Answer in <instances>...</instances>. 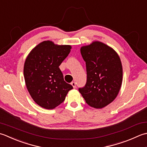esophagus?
<instances>
[{
    "instance_id": "34e87169",
    "label": "esophagus",
    "mask_w": 147,
    "mask_h": 147,
    "mask_svg": "<svg viewBox=\"0 0 147 147\" xmlns=\"http://www.w3.org/2000/svg\"><path fill=\"white\" fill-rule=\"evenodd\" d=\"M71 85L73 86V88L75 89V88H76V83L75 82H72L71 83Z\"/></svg>"
}]
</instances>
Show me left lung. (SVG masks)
<instances>
[{
	"label": "left lung",
	"instance_id": "obj_1",
	"mask_svg": "<svg viewBox=\"0 0 147 147\" xmlns=\"http://www.w3.org/2000/svg\"><path fill=\"white\" fill-rule=\"evenodd\" d=\"M80 53L86 62L87 81L79 91L89 106L102 109L115 100L121 89V59L112 48L98 41L82 47Z\"/></svg>",
	"mask_w": 147,
	"mask_h": 147
}]
</instances>
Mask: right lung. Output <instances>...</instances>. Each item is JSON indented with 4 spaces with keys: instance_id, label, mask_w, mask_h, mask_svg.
Wrapping results in <instances>:
<instances>
[{
    "instance_id": "right-lung-1",
    "label": "right lung",
    "mask_w": 147,
    "mask_h": 147,
    "mask_svg": "<svg viewBox=\"0 0 147 147\" xmlns=\"http://www.w3.org/2000/svg\"><path fill=\"white\" fill-rule=\"evenodd\" d=\"M71 46H58L47 40L32 49L24 65L23 74L30 94L35 102L46 109L63 103L73 89L66 82L59 68L69 55Z\"/></svg>"
}]
</instances>
